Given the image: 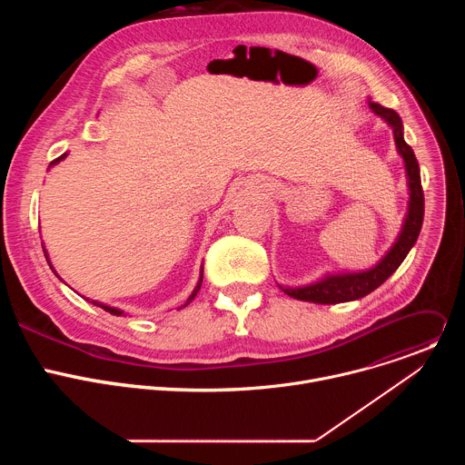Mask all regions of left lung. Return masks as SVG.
<instances>
[{
    "mask_svg": "<svg viewBox=\"0 0 465 465\" xmlns=\"http://www.w3.org/2000/svg\"><path fill=\"white\" fill-rule=\"evenodd\" d=\"M373 114H377L381 119H384L390 128L393 130V142L397 147V153L405 162V173H407V183H409V212L405 215L403 228L397 235L391 248L384 253V257L375 264V267L361 272H337V274H325L314 283L303 285V287H282L280 289L289 294L291 298L302 300V302H312V303H342V302H353L359 298H364L371 291H375L379 285H382L395 271L411 248L416 244L418 235L421 232L423 224V189H421V176H420V165L414 156V151L403 138V121L395 110L384 108L373 101H368Z\"/></svg>",
    "mask_w": 465,
    "mask_h": 465,
    "instance_id": "obj_1",
    "label": "left lung"
}]
</instances>
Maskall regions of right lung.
<instances>
[{
  "label": "right lung",
  "instance_id": "add662e5",
  "mask_svg": "<svg viewBox=\"0 0 465 465\" xmlns=\"http://www.w3.org/2000/svg\"><path fill=\"white\" fill-rule=\"evenodd\" d=\"M65 156H68V154H65V153H64V154H62V156H60V158H56V160H54V162H51V165H54V163H58V162H60V160H64V158H65ZM44 253H45V259H47V262H49V267H51V271H53V264H51V261H49V255H47V252H45V246H44ZM53 272H54V271H53ZM54 274H56V272H54ZM56 276H58V274H56ZM203 276H204V274H203V271H201V278H198V283H196V287H194V289H193V292H191V296H189V298H187V300H185V303H183V305H182V307H185V305H189V303H191V302H193V298H194V296H196V292H198V291H201V285H203ZM83 298H84V296H83ZM86 300H88V298H86ZM92 303H94V305H97V307H101V309H104V311H106V312H110V314H115V316H121V314H124V312H123V311H121V309H115V307H110V305H104V303H101V302H95V300H92ZM182 307H178V309H182Z\"/></svg>",
  "mask_w": 465,
  "mask_h": 465
}]
</instances>
